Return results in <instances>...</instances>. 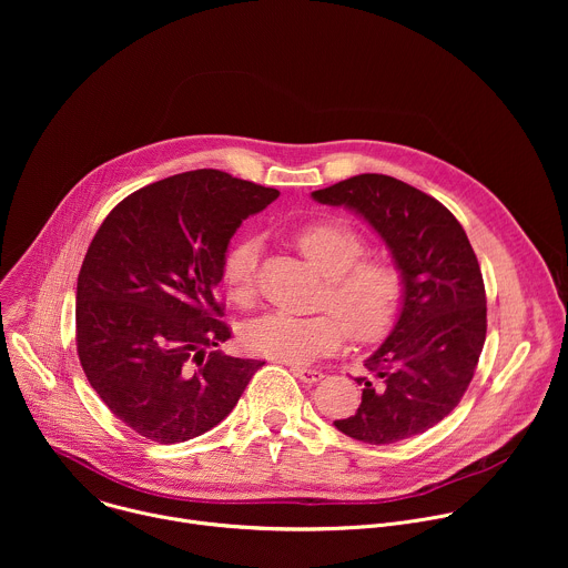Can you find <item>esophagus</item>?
I'll use <instances>...</instances> for the list:
<instances>
[{
  "label": "esophagus",
  "mask_w": 568,
  "mask_h": 568,
  "mask_svg": "<svg viewBox=\"0 0 568 568\" xmlns=\"http://www.w3.org/2000/svg\"><path fill=\"white\" fill-rule=\"evenodd\" d=\"M290 371L305 384H314L318 379H323V373L321 371H314V368H305V366H290Z\"/></svg>",
  "instance_id": "esophagus-1"
}]
</instances>
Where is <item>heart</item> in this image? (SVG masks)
<instances>
[{"label":"heart","mask_w":568,"mask_h":568,"mask_svg":"<svg viewBox=\"0 0 568 568\" xmlns=\"http://www.w3.org/2000/svg\"><path fill=\"white\" fill-rule=\"evenodd\" d=\"M294 242L310 265L326 276L321 307L328 310L307 316L267 312L250 321L242 331L247 351L301 364L333 353L344 328L355 342H373L388 333L404 298V274L395 261L364 256V235L339 220L303 224ZM258 258L261 240L247 235L235 242L222 263L224 287L237 305H250L256 296Z\"/></svg>","instance_id":"obj_1"}]
</instances>
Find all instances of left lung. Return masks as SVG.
Instances as JSON below:
<instances>
[{"mask_svg": "<svg viewBox=\"0 0 568 568\" xmlns=\"http://www.w3.org/2000/svg\"><path fill=\"white\" fill-rule=\"evenodd\" d=\"M312 197L362 215L404 274L395 326L357 377L359 409L335 427L371 445L418 436L456 409L485 344L488 307L476 254L438 200L395 178L364 173Z\"/></svg>", "mask_w": 568, "mask_h": 568, "instance_id": "8db88e82", "label": "left lung"}]
</instances>
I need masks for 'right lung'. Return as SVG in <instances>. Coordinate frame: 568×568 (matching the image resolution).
<instances>
[{
	"label": "right lung",
	"instance_id": "add662e5",
	"mask_svg": "<svg viewBox=\"0 0 568 568\" xmlns=\"http://www.w3.org/2000/svg\"><path fill=\"white\" fill-rule=\"evenodd\" d=\"M276 197L202 169L134 191L97 231L78 274L75 348L92 388L139 436H202L265 364L206 348L231 337L213 296L229 242Z\"/></svg>",
	"mask_w": 568,
	"mask_h": 568
}]
</instances>
